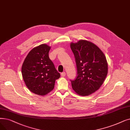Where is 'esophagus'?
<instances>
[{
  "instance_id": "34e87169",
  "label": "esophagus",
  "mask_w": 130,
  "mask_h": 130,
  "mask_svg": "<svg viewBox=\"0 0 130 130\" xmlns=\"http://www.w3.org/2000/svg\"><path fill=\"white\" fill-rule=\"evenodd\" d=\"M60 75H61V77H65V75H66V73H65V72L61 73Z\"/></svg>"
}]
</instances>
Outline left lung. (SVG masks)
Returning <instances> with one entry per match:
<instances>
[{
  "instance_id": "8db88e82",
  "label": "left lung",
  "mask_w": 130,
  "mask_h": 130,
  "mask_svg": "<svg viewBox=\"0 0 130 130\" xmlns=\"http://www.w3.org/2000/svg\"><path fill=\"white\" fill-rule=\"evenodd\" d=\"M77 67V75L71 80L72 87L78 94L86 96L98 90L108 73V64L105 56L95 44L81 40L71 43Z\"/></svg>"
}]
</instances>
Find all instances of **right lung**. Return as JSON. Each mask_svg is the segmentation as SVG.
Listing matches in <instances>:
<instances>
[{"label":"right lung","mask_w":130,"mask_h":130,"mask_svg":"<svg viewBox=\"0 0 130 130\" xmlns=\"http://www.w3.org/2000/svg\"><path fill=\"white\" fill-rule=\"evenodd\" d=\"M50 47L42 44L27 54L22 66V74L26 86L32 92L44 95L54 88L56 80L60 77L49 57Z\"/></svg>","instance_id":"obj_1"}]
</instances>
